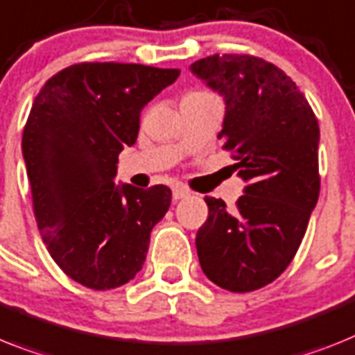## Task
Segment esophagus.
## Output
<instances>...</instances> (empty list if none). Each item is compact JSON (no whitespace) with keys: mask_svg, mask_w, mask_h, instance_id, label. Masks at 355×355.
<instances>
[{"mask_svg":"<svg viewBox=\"0 0 355 355\" xmlns=\"http://www.w3.org/2000/svg\"><path fill=\"white\" fill-rule=\"evenodd\" d=\"M189 196V191L184 189V187H175L173 189V200H182V198H187Z\"/></svg>","mask_w":355,"mask_h":355,"instance_id":"esophagus-1","label":"esophagus"}]
</instances>
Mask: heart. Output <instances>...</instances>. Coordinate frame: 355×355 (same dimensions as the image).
I'll list each match as a JSON object with an SVG mask.
<instances>
[{"mask_svg":"<svg viewBox=\"0 0 355 355\" xmlns=\"http://www.w3.org/2000/svg\"><path fill=\"white\" fill-rule=\"evenodd\" d=\"M191 94H196V92H191Z\"/></svg>","mask_w":355,"mask_h":355,"instance_id":"heart-1","label":"heart"}]
</instances>
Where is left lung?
Here are the masks:
<instances>
[{"instance_id":"obj_1","label":"left lung","mask_w":355,"mask_h":355,"mask_svg":"<svg viewBox=\"0 0 355 355\" xmlns=\"http://www.w3.org/2000/svg\"><path fill=\"white\" fill-rule=\"evenodd\" d=\"M225 99L220 133L247 187L227 211L205 196L196 233L207 278L231 293L272 284L296 256L320 196V126L305 95L276 64L247 53H214L191 64Z\"/></svg>"}]
</instances>
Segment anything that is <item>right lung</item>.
<instances>
[{"label":"right lung","mask_w":355,"mask_h":355,"mask_svg":"<svg viewBox=\"0 0 355 355\" xmlns=\"http://www.w3.org/2000/svg\"><path fill=\"white\" fill-rule=\"evenodd\" d=\"M178 76V68L77 62L34 99L21 141L32 209L50 256L77 284L121 287L144 265L171 189L113 178L122 148L135 144L142 108Z\"/></svg>","instance_id":"right-lung-1"}]
</instances>
